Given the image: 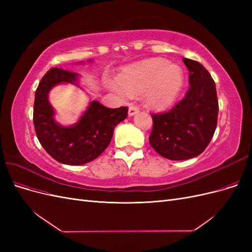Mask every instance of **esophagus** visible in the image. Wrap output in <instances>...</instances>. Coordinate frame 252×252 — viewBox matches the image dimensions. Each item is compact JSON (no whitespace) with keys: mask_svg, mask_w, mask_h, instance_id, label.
<instances>
[{"mask_svg":"<svg viewBox=\"0 0 252 252\" xmlns=\"http://www.w3.org/2000/svg\"><path fill=\"white\" fill-rule=\"evenodd\" d=\"M140 111V109H139V107L138 106H135V105H130L129 106V109H128V114L130 117H132V116H134L135 113H138Z\"/></svg>","mask_w":252,"mask_h":252,"instance_id":"34e87169","label":"esophagus"}]
</instances>
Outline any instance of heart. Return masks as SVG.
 Listing matches in <instances>:
<instances>
[{"label":"heart","instance_id":"obj_1","mask_svg":"<svg viewBox=\"0 0 252 252\" xmlns=\"http://www.w3.org/2000/svg\"><path fill=\"white\" fill-rule=\"evenodd\" d=\"M120 83L108 85L121 96L144 91V103L151 108H166L177 100L184 86L182 68L163 59H151L122 72Z\"/></svg>","mask_w":252,"mask_h":252}]
</instances>
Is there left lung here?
<instances>
[{"instance_id":"8db88e82","label":"left lung","mask_w":252,"mask_h":252,"mask_svg":"<svg viewBox=\"0 0 252 252\" xmlns=\"http://www.w3.org/2000/svg\"><path fill=\"white\" fill-rule=\"evenodd\" d=\"M189 70L185 97L166 112L151 113L154 126L149 143L159 156L182 161L201 155L208 146L218 124L216 83L199 62L183 59Z\"/></svg>"}]
</instances>
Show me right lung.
<instances>
[{"label":"right lung","mask_w":252,"mask_h":252,"mask_svg":"<svg viewBox=\"0 0 252 252\" xmlns=\"http://www.w3.org/2000/svg\"><path fill=\"white\" fill-rule=\"evenodd\" d=\"M78 73L63 68H51L45 73L35 90L33 125L43 148L56 161L66 165H83L94 161L108 147L114 127L127 118L128 108L105 107L91 102L77 124L59 125L53 119L48 101L49 90L61 83L77 84Z\"/></svg>","instance_id":"right-lung-1"}]
</instances>
